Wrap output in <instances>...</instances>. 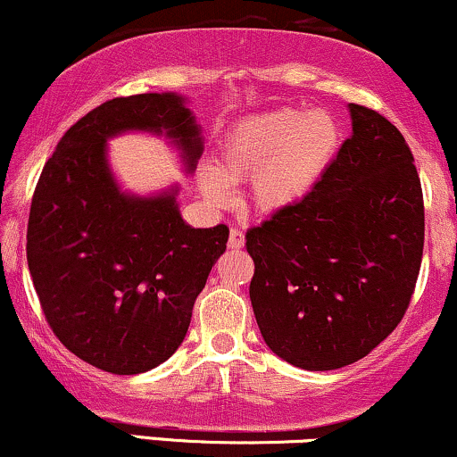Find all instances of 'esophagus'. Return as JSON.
I'll return each instance as SVG.
<instances>
[{"label": "esophagus", "instance_id": "1", "mask_svg": "<svg viewBox=\"0 0 457 457\" xmlns=\"http://www.w3.org/2000/svg\"><path fill=\"white\" fill-rule=\"evenodd\" d=\"M228 246L232 248V251H238V248L245 246V234L240 232V229H229V240H228Z\"/></svg>", "mask_w": 457, "mask_h": 457}]
</instances>
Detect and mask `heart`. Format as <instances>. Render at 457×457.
<instances>
[{
	"label": "heart",
	"mask_w": 457,
	"mask_h": 457,
	"mask_svg": "<svg viewBox=\"0 0 457 457\" xmlns=\"http://www.w3.org/2000/svg\"><path fill=\"white\" fill-rule=\"evenodd\" d=\"M342 132L327 112L274 109L242 120L225 132L215 169L202 166L204 198L225 206L229 186L248 178V202L262 215H278L299 204L325 175L339 149Z\"/></svg>",
	"instance_id": "heart-1"
}]
</instances>
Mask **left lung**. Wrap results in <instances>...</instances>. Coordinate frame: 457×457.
<instances>
[{
  "instance_id": "1",
  "label": "left lung",
  "mask_w": 457,
  "mask_h": 457,
  "mask_svg": "<svg viewBox=\"0 0 457 457\" xmlns=\"http://www.w3.org/2000/svg\"><path fill=\"white\" fill-rule=\"evenodd\" d=\"M348 109L352 137L314 189L246 232L263 342L308 371L352 365L395 331L424 251L411 149L384 115Z\"/></svg>"
}]
</instances>
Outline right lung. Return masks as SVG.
<instances>
[{"instance_id":"obj_1","label":"right lung","mask_w":457,"mask_h":457,"mask_svg":"<svg viewBox=\"0 0 457 457\" xmlns=\"http://www.w3.org/2000/svg\"><path fill=\"white\" fill-rule=\"evenodd\" d=\"M177 92L103 103L46 162L27 228V263L46 320L69 352L115 375L145 373L186 339L195 297L228 245V225L192 228L179 186L124 192L107 160L124 132L166 137L195 170L200 124Z\"/></svg>"}]
</instances>
